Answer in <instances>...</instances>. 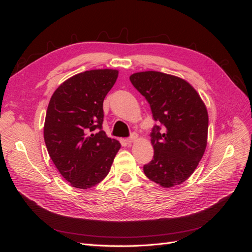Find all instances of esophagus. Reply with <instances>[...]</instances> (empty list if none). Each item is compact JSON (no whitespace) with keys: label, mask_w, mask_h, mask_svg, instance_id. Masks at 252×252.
<instances>
[{"label":"esophagus","mask_w":252,"mask_h":252,"mask_svg":"<svg viewBox=\"0 0 252 252\" xmlns=\"http://www.w3.org/2000/svg\"><path fill=\"white\" fill-rule=\"evenodd\" d=\"M136 138H138V135H136L135 133H132L130 138L127 139V140H125V142L127 143V145H131V144L136 140Z\"/></svg>","instance_id":"34e87169"}]
</instances>
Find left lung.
Instances as JSON below:
<instances>
[{
    "label": "left lung",
    "mask_w": 252,
    "mask_h": 252,
    "mask_svg": "<svg viewBox=\"0 0 252 252\" xmlns=\"http://www.w3.org/2000/svg\"><path fill=\"white\" fill-rule=\"evenodd\" d=\"M130 82L163 125L151 132L154 158L146 177L164 188L182 184L193 173L207 146L208 112L197 91L184 79L159 71H141Z\"/></svg>",
    "instance_id": "1"
}]
</instances>
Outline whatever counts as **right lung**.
I'll list each match as a JSON object with an SVG mask.
<instances>
[{"label":"right lung","instance_id":"add662e5","mask_svg":"<svg viewBox=\"0 0 252 252\" xmlns=\"http://www.w3.org/2000/svg\"><path fill=\"white\" fill-rule=\"evenodd\" d=\"M119 75L94 69L73 75L53 93L44 124V140L53 164L70 185L88 189L103 181L121 144L102 130L103 102Z\"/></svg>","mask_w":252,"mask_h":252}]
</instances>
